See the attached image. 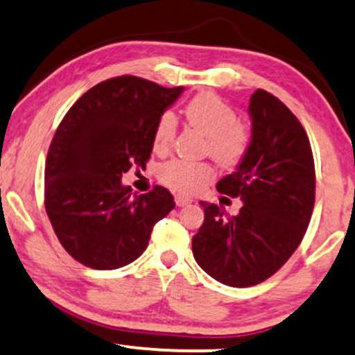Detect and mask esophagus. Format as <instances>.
<instances>
[{
  "instance_id": "esophagus-1",
  "label": "esophagus",
  "mask_w": 355,
  "mask_h": 355,
  "mask_svg": "<svg viewBox=\"0 0 355 355\" xmlns=\"http://www.w3.org/2000/svg\"><path fill=\"white\" fill-rule=\"evenodd\" d=\"M191 198H188V196H185V195H177L175 196V203H177V206H187V205H190L191 203Z\"/></svg>"
}]
</instances>
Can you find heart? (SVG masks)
<instances>
[{
	"mask_svg": "<svg viewBox=\"0 0 355 355\" xmlns=\"http://www.w3.org/2000/svg\"><path fill=\"white\" fill-rule=\"evenodd\" d=\"M187 123L206 136V152L223 167H232L244 159L250 144V132L237 121L236 111L213 93H198L187 103ZM177 132V119L164 113L157 121L154 149L167 150ZM214 170L209 164L187 162L173 159L159 167V180L178 193H195L213 180Z\"/></svg>",
	"mask_w": 355,
	"mask_h": 355,
	"instance_id": "heart-1",
	"label": "heart"
}]
</instances>
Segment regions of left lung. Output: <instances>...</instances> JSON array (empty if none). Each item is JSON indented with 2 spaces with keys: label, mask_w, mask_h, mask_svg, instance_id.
Instances as JSON below:
<instances>
[{
  "label": "left lung",
  "mask_w": 355,
  "mask_h": 355,
  "mask_svg": "<svg viewBox=\"0 0 355 355\" xmlns=\"http://www.w3.org/2000/svg\"><path fill=\"white\" fill-rule=\"evenodd\" d=\"M252 136L236 172L218 191L242 200L236 216L200 205L205 221L193 236L196 263L224 285H257L272 277L302 242L315 206V160L297 116L266 89L249 101Z\"/></svg>",
  "instance_id": "left-lung-1"
}]
</instances>
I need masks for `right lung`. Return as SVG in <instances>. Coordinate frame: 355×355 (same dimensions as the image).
Here are the masks:
<instances>
[{
	"label": "right lung",
	"instance_id": "1",
	"mask_svg": "<svg viewBox=\"0 0 355 355\" xmlns=\"http://www.w3.org/2000/svg\"><path fill=\"white\" fill-rule=\"evenodd\" d=\"M183 87L124 75L89 88L58 124L49 147L44 203L64 249L96 270L128 266L147 249L155 223L175 208L155 185L144 195L121 182L144 167L157 121Z\"/></svg>",
	"mask_w": 355,
	"mask_h": 355
}]
</instances>
